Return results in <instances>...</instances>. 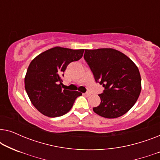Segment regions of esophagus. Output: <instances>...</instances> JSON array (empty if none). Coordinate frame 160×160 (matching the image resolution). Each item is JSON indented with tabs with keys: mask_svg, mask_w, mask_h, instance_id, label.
I'll return each mask as SVG.
<instances>
[{
	"mask_svg": "<svg viewBox=\"0 0 160 160\" xmlns=\"http://www.w3.org/2000/svg\"><path fill=\"white\" fill-rule=\"evenodd\" d=\"M84 95L85 96H87V97H88V96L90 95V93H89V92H85V93H84Z\"/></svg>",
	"mask_w": 160,
	"mask_h": 160,
	"instance_id": "obj_1",
	"label": "esophagus"
}]
</instances>
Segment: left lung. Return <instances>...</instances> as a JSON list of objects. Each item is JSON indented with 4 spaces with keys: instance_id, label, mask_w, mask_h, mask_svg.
Masks as SVG:
<instances>
[{
    "instance_id": "1",
    "label": "left lung",
    "mask_w": 160,
    "mask_h": 160,
    "mask_svg": "<svg viewBox=\"0 0 160 160\" xmlns=\"http://www.w3.org/2000/svg\"><path fill=\"white\" fill-rule=\"evenodd\" d=\"M84 60L96 82L102 84L100 104L93 108L100 117L113 119L126 113L136 102L141 91L139 70L118 50L111 48L85 49Z\"/></svg>"
}]
</instances>
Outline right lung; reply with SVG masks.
Returning <instances> with one entry per match:
<instances>
[{"label":"right lung","instance_id":"add662e5","mask_svg":"<svg viewBox=\"0 0 160 160\" xmlns=\"http://www.w3.org/2000/svg\"><path fill=\"white\" fill-rule=\"evenodd\" d=\"M84 49L56 47L38 54L30 63L25 88L32 104L42 114L58 117L71 110L78 91L62 89V76L69 63L82 58Z\"/></svg>","mask_w":160,"mask_h":160}]
</instances>
